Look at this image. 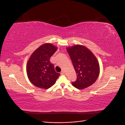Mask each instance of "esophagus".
Segmentation results:
<instances>
[{"label":"esophagus","mask_w":125,"mask_h":125,"mask_svg":"<svg viewBox=\"0 0 125 125\" xmlns=\"http://www.w3.org/2000/svg\"><path fill=\"white\" fill-rule=\"evenodd\" d=\"M64 73H65V71H64L63 70H62L61 71V73H60V74H63Z\"/></svg>","instance_id":"esophagus-1"}]
</instances>
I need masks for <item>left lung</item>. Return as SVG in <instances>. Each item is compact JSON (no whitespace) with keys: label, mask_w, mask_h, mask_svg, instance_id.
<instances>
[{"label":"left lung","mask_w":125,"mask_h":125,"mask_svg":"<svg viewBox=\"0 0 125 125\" xmlns=\"http://www.w3.org/2000/svg\"><path fill=\"white\" fill-rule=\"evenodd\" d=\"M77 74V80L72 84L78 89H85L96 81L100 73L96 58L88 48L80 45L67 48Z\"/></svg>","instance_id":"1"}]
</instances>
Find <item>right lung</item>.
Returning <instances> with one entry per match:
<instances>
[{"label": "right lung", "mask_w": 125, "mask_h": 125, "mask_svg": "<svg viewBox=\"0 0 125 125\" xmlns=\"http://www.w3.org/2000/svg\"><path fill=\"white\" fill-rule=\"evenodd\" d=\"M57 49L52 44H44L37 48L30 57L26 65V73L33 85L46 89L55 83L60 73L55 71L50 58Z\"/></svg>", "instance_id": "add662e5"}]
</instances>
